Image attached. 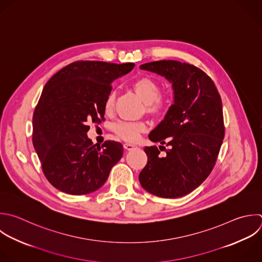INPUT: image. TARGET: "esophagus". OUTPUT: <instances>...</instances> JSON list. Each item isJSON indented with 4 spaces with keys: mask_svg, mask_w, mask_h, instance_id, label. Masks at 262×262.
I'll use <instances>...</instances> for the list:
<instances>
[{
    "mask_svg": "<svg viewBox=\"0 0 262 262\" xmlns=\"http://www.w3.org/2000/svg\"><path fill=\"white\" fill-rule=\"evenodd\" d=\"M124 147H125V149H127V150H133V149L137 148L138 146H137L136 144H134V143L126 142V143H124Z\"/></svg>",
    "mask_w": 262,
    "mask_h": 262,
    "instance_id": "34e87169",
    "label": "esophagus"
}]
</instances>
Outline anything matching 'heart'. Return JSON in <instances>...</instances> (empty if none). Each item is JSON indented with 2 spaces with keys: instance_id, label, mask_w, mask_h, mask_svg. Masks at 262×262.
<instances>
[{
  "instance_id": "b5f03b06",
  "label": "heart",
  "mask_w": 262,
  "mask_h": 262,
  "mask_svg": "<svg viewBox=\"0 0 262 262\" xmlns=\"http://www.w3.org/2000/svg\"><path fill=\"white\" fill-rule=\"evenodd\" d=\"M132 87L136 94L144 101L145 111L147 114L151 115L152 117H159L166 112L168 107V100L163 94L160 93V86L155 80L148 77H141L133 82ZM115 102L116 93L111 91L107 94L103 104L105 114L108 115L113 113ZM146 126L147 123L144 120L119 121L114 125L113 130L120 138L133 142L139 138L140 133L146 129Z\"/></svg>"
}]
</instances>
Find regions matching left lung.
<instances>
[{
	"instance_id": "left-lung-1",
	"label": "left lung",
	"mask_w": 262,
	"mask_h": 262,
	"mask_svg": "<svg viewBox=\"0 0 262 262\" xmlns=\"http://www.w3.org/2000/svg\"><path fill=\"white\" fill-rule=\"evenodd\" d=\"M140 69L172 84L174 103L148 135L168 148L160 146L165 151L161 156L157 146L144 147L147 164L139 182L160 198H180L200 186L215 166L224 137L221 98L211 78L192 64L159 60Z\"/></svg>"
}]
</instances>
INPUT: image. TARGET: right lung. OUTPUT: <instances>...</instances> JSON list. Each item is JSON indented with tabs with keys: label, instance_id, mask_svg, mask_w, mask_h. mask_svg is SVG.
<instances>
[{
	"label": "right lung",
	"instance_id": "1",
	"mask_svg": "<svg viewBox=\"0 0 262 262\" xmlns=\"http://www.w3.org/2000/svg\"><path fill=\"white\" fill-rule=\"evenodd\" d=\"M134 63L81 60L57 72L45 85L33 117V144L48 181L74 195L93 192L123 156L114 140L101 146L88 138L89 124L104 121L103 104L114 80Z\"/></svg>",
	"mask_w": 262,
	"mask_h": 262
}]
</instances>
